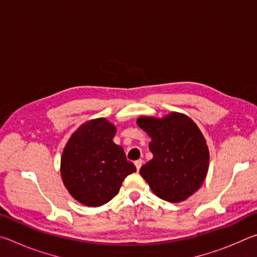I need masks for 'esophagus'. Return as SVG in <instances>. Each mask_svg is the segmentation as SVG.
Returning a JSON list of instances; mask_svg holds the SVG:
<instances>
[{"label": "esophagus", "instance_id": "esophagus-1", "mask_svg": "<svg viewBox=\"0 0 257 257\" xmlns=\"http://www.w3.org/2000/svg\"><path fill=\"white\" fill-rule=\"evenodd\" d=\"M142 164H143V160H137V161H135V165H136L137 171H139V169L142 168Z\"/></svg>", "mask_w": 257, "mask_h": 257}]
</instances>
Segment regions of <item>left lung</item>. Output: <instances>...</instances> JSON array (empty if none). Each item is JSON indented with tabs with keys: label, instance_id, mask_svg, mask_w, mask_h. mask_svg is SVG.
<instances>
[{
	"label": "left lung",
	"instance_id": "1",
	"mask_svg": "<svg viewBox=\"0 0 257 257\" xmlns=\"http://www.w3.org/2000/svg\"><path fill=\"white\" fill-rule=\"evenodd\" d=\"M137 124L150 135L153 159L141 175L153 193L164 201H185L205 179L210 154L201 130L193 120L172 112L163 119L142 116Z\"/></svg>",
	"mask_w": 257,
	"mask_h": 257
}]
</instances>
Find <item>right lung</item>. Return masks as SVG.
<instances>
[{
    "label": "right lung",
    "mask_w": 257,
    "mask_h": 257,
    "mask_svg": "<svg viewBox=\"0 0 257 257\" xmlns=\"http://www.w3.org/2000/svg\"><path fill=\"white\" fill-rule=\"evenodd\" d=\"M115 132L106 119L88 121L78 128L63 150V184L86 206H101L111 201L124 178L136 171L122 147L113 143Z\"/></svg>",
    "instance_id": "right-lung-1"
}]
</instances>
